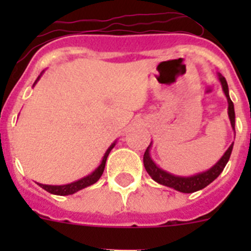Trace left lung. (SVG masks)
I'll list each match as a JSON object with an SVG mask.
<instances>
[{
  "instance_id": "left-lung-1",
  "label": "left lung",
  "mask_w": 251,
  "mask_h": 251,
  "mask_svg": "<svg viewBox=\"0 0 251 251\" xmlns=\"http://www.w3.org/2000/svg\"><path fill=\"white\" fill-rule=\"evenodd\" d=\"M219 76V80H220L221 86H223V90L226 95V99H227V104H229V108H227V114H229L230 123H231L232 129L235 130V110H234V104H232L231 99L229 97V86L226 83V79L223 75L219 73L217 74ZM232 146H234V142L231 143L227 151L224 153V156L221 157L219 161H217L216 165L212 166L210 170L205 171V172H201V174L194 175V176L190 177H182V176H175L172 174H168L166 171H163L162 168H159L158 166L152 161L150 156V148L151 145L148 146L147 150L145 152V156H143V163H145V168L148 172L151 177H152L156 182H158L159 185L167 186V187L175 188L177 191L183 192V194H192V192H196L199 190H202L206 186L210 185V183L219 177V175L221 174L225 168L226 163L229 162L230 154H231Z\"/></svg>"
}]
</instances>
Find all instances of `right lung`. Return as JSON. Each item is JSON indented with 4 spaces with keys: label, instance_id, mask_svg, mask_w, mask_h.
I'll return each instance as SVG.
<instances>
[{
    "label": "right lung",
    "instance_id": "right-lung-1",
    "mask_svg": "<svg viewBox=\"0 0 251 251\" xmlns=\"http://www.w3.org/2000/svg\"><path fill=\"white\" fill-rule=\"evenodd\" d=\"M41 74H43V73H41ZM41 74H40V76H41ZM40 76L37 77L36 81H35V84L37 83V80L40 79ZM35 84H34V85H35ZM114 146H115V142L113 143L112 146H110L109 148H108V150H106L105 154H104V157H103V159H101V163L99 165V167L97 168L94 172H92L90 175H88V176L83 177V178H80V179H77V181H75V182L68 183V185L51 186V185H43V183H37V185H39L40 187H43L45 191L50 192V194H52V195H60V196L73 195V194H75V192L79 191V190H83V188H85V187H88V186L93 185V183L97 182V181L100 178L101 175H103L104 167H105L106 158H108L110 151H112V148L114 147Z\"/></svg>",
    "mask_w": 251,
    "mask_h": 251
}]
</instances>
